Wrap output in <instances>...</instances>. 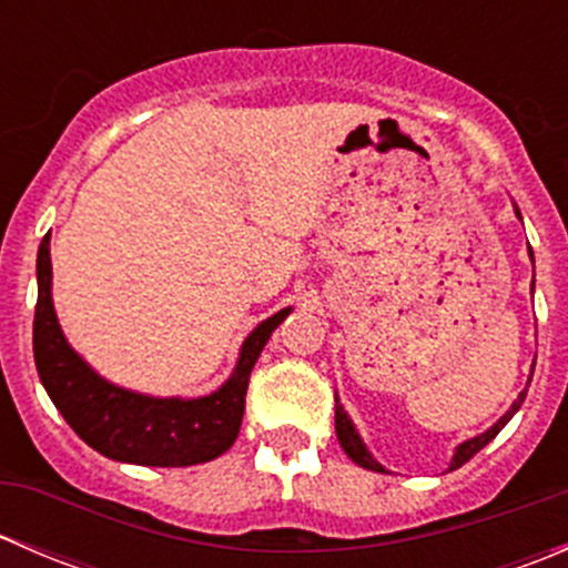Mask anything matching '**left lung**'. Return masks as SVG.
Segmentation results:
<instances>
[{
	"label": "left lung",
	"mask_w": 568,
	"mask_h": 568,
	"mask_svg": "<svg viewBox=\"0 0 568 568\" xmlns=\"http://www.w3.org/2000/svg\"><path fill=\"white\" fill-rule=\"evenodd\" d=\"M514 214H517L519 220H523V214H519L517 205H514ZM530 261H532V252H530ZM530 379H532V374H530ZM525 393H528V390H523V393L517 395V400H514V404L508 406V412L500 417V420L495 423V426H489L484 434H478V437L464 439L462 445H456L454 459H450V467H448V469L462 467V464L473 459V456L478 454V450L484 448V445H489L491 439H495L497 434L503 432V426H506V423L511 420L514 415H517L519 406H523V400H525ZM335 434H337V443H341V448L346 450V456H348V459H352L354 464H359V467H365V469H374V473H385V467H382V464L376 462L374 456H371L368 445L363 443V437H359L357 426H354V423H352V417H348V412L343 409V404H341V398H337V395H335Z\"/></svg>",
	"instance_id": "8db88e82"
}]
</instances>
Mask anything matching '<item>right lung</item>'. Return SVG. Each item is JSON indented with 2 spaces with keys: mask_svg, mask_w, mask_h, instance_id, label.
I'll use <instances>...</instances> for the list:
<instances>
[{
  "mask_svg": "<svg viewBox=\"0 0 568 568\" xmlns=\"http://www.w3.org/2000/svg\"><path fill=\"white\" fill-rule=\"evenodd\" d=\"M51 233L38 250V307L32 352L38 376L68 426L93 450L142 467H192L225 454L239 437L252 365L291 307L255 326L239 348L233 374L197 398H159L112 385L68 343L51 300Z\"/></svg>",
  "mask_w": 568,
  "mask_h": 568,
  "instance_id": "add662e5",
  "label": "right lung"
}]
</instances>
